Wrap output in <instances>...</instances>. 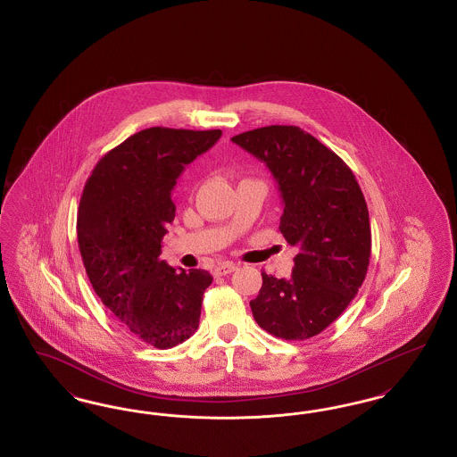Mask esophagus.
<instances>
[{
    "instance_id": "esophagus-1",
    "label": "esophagus",
    "mask_w": 457,
    "mask_h": 457,
    "mask_svg": "<svg viewBox=\"0 0 457 457\" xmlns=\"http://www.w3.org/2000/svg\"><path fill=\"white\" fill-rule=\"evenodd\" d=\"M237 270V263H233V262H222V263H219L218 267L214 269V274L216 276H228V274H231V272H235Z\"/></svg>"
}]
</instances>
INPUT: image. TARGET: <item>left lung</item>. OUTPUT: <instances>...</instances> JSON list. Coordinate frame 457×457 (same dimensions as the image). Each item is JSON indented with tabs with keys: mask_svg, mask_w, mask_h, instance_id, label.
<instances>
[{
	"mask_svg": "<svg viewBox=\"0 0 457 457\" xmlns=\"http://www.w3.org/2000/svg\"><path fill=\"white\" fill-rule=\"evenodd\" d=\"M274 174L279 229L298 246L289 279L262 272L253 319L269 334L304 341L330 326L365 281L371 252L369 207L348 164L313 135L270 125L231 138Z\"/></svg>",
	"mask_w": 457,
	"mask_h": 457,
	"instance_id": "8db88e82",
	"label": "left lung"
}]
</instances>
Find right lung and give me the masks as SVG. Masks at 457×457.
Returning a JSON list of instances; mask_svg holds the SVG:
<instances>
[{
  "label": "right lung",
  "mask_w": 457,
  "mask_h": 457,
  "mask_svg": "<svg viewBox=\"0 0 457 457\" xmlns=\"http://www.w3.org/2000/svg\"><path fill=\"white\" fill-rule=\"evenodd\" d=\"M220 133L138 131L99 159L80 196L77 238L88 281L109 312L154 348H173L195 332L212 283L207 270H176L159 255L176 212L178 176Z\"/></svg>",
  "instance_id": "add662e5"
}]
</instances>
